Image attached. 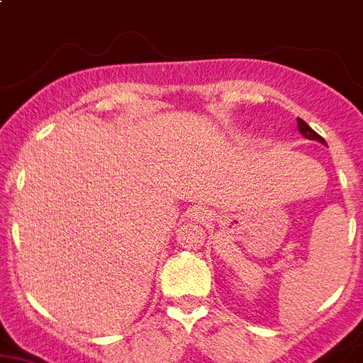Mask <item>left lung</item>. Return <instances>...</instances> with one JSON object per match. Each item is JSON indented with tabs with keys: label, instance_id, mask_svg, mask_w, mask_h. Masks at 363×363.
<instances>
[{
	"label": "left lung",
	"instance_id": "8db88e82",
	"mask_svg": "<svg viewBox=\"0 0 363 363\" xmlns=\"http://www.w3.org/2000/svg\"><path fill=\"white\" fill-rule=\"evenodd\" d=\"M297 127H299L301 135H303L304 138L318 140V142H323V144H325V140H323V136H319L318 133H315V130H313L312 127H310V125L306 123V121L301 120V118H297Z\"/></svg>",
	"mask_w": 363,
	"mask_h": 363
}]
</instances>
